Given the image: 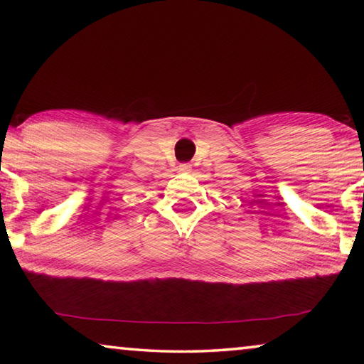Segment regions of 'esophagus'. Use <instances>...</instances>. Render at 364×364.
<instances>
[{"instance_id": "esophagus-1", "label": "esophagus", "mask_w": 364, "mask_h": 364, "mask_svg": "<svg viewBox=\"0 0 364 364\" xmlns=\"http://www.w3.org/2000/svg\"><path fill=\"white\" fill-rule=\"evenodd\" d=\"M178 170H180L181 173H191V170H193V167H191L189 164H181L180 167H178Z\"/></svg>"}]
</instances>
